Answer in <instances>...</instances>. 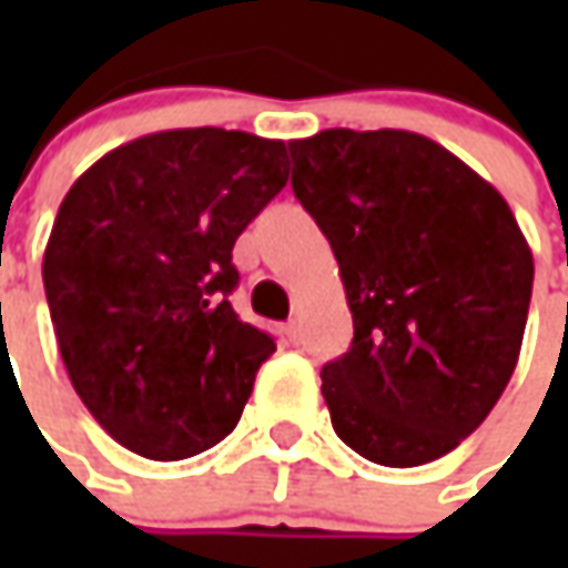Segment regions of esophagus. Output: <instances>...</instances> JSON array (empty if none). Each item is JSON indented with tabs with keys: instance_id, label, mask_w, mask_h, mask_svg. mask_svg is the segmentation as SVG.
<instances>
[{
	"instance_id": "34e87169",
	"label": "esophagus",
	"mask_w": 568,
	"mask_h": 568,
	"mask_svg": "<svg viewBox=\"0 0 568 568\" xmlns=\"http://www.w3.org/2000/svg\"><path fill=\"white\" fill-rule=\"evenodd\" d=\"M284 338L291 341V344H300V325H296V322H287V325H284Z\"/></svg>"
}]
</instances>
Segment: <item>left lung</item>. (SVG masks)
Masks as SVG:
<instances>
[{
    "label": "left lung",
    "mask_w": 568,
    "mask_h": 568,
    "mask_svg": "<svg viewBox=\"0 0 568 568\" xmlns=\"http://www.w3.org/2000/svg\"><path fill=\"white\" fill-rule=\"evenodd\" d=\"M291 186L338 258L351 351L322 366L341 443L385 468L443 458L513 379L535 258L496 189L404 129L291 142Z\"/></svg>",
    "instance_id": "1"
}]
</instances>
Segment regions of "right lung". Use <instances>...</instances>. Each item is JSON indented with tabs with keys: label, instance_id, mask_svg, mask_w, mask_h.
Masks as SVG:
<instances>
[{
	"label": "right lung",
	"instance_id": "right-lung-1",
	"mask_svg": "<svg viewBox=\"0 0 568 568\" xmlns=\"http://www.w3.org/2000/svg\"><path fill=\"white\" fill-rule=\"evenodd\" d=\"M287 186V144L170 129L120 144L65 192L43 252L59 354L120 446L180 462L240 424L274 341L240 322L233 243Z\"/></svg>",
	"mask_w": 568,
	"mask_h": 568
}]
</instances>
